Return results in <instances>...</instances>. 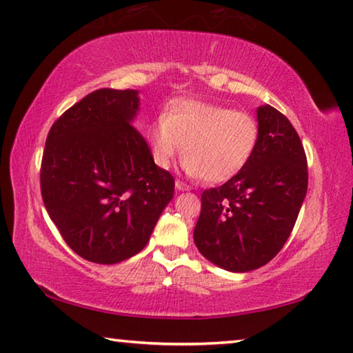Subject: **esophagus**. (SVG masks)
I'll return each mask as SVG.
<instances>
[{
    "label": "esophagus",
    "mask_w": 353,
    "mask_h": 353,
    "mask_svg": "<svg viewBox=\"0 0 353 353\" xmlns=\"http://www.w3.org/2000/svg\"><path fill=\"white\" fill-rule=\"evenodd\" d=\"M176 188L179 190V192H188V190H190L187 183H183L181 181H176Z\"/></svg>",
    "instance_id": "esophagus-1"
}]
</instances>
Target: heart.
Returning <instances> with one entry per match:
<instances>
[{
	"instance_id": "obj_1",
	"label": "heart",
	"mask_w": 353,
	"mask_h": 353,
	"mask_svg": "<svg viewBox=\"0 0 353 353\" xmlns=\"http://www.w3.org/2000/svg\"><path fill=\"white\" fill-rule=\"evenodd\" d=\"M257 141L259 124L253 114L198 100H176L161 114V121L148 128L157 166L168 170L183 152L188 174L201 176L209 183L225 182L242 171Z\"/></svg>"
}]
</instances>
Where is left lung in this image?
Here are the masks:
<instances>
[{"label": "left lung", "mask_w": 353, "mask_h": 353, "mask_svg": "<svg viewBox=\"0 0 353 353\" xmlns=\"http://www.w3.org/2000/svg\"><path fill=\"white\" fill-rule=\"evenodd\" d=\"M259 141L248 165L221 187L204 190L194 243L229 272L256 270L284 247L307 190L303 144L270 105L257 108Z\"/></svg>", "instance_id": "1"}]
</instances>
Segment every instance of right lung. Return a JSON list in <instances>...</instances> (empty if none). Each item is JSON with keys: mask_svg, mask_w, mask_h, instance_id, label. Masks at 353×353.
<instances>
[{"mask_svg": "<svg viewBox=\"0 0 353 353\" xmlns=\"http://www.w3.org/2000/svg\"><path fill=\"white\" fill-rule=\"evenodd\" d=\"M135 89H97L54 121L41 166L52 221L83 259L117 264L146 247L174 177L157 166L132 121Z\"/></svg>", "mask_w": 353, "mask_h": 353, "instance_id": "add662e5", "label": "right lung"}]
</instances>
